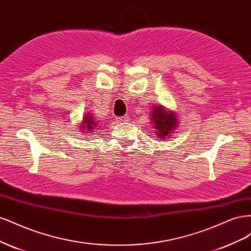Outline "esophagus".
Instances as JSON below:
<instances>
[{
	"mask_svg": "<svg viewBox=\"0 0 251 251\" xmlns=\"http://www.w3.org/2000/svg\"><path fill=\"white\" fill-rule=\"evenodd\" d=\"M116 120L118 121V123H127V121H130V117H128V116H120V117H117Z\"/></svg>",
	"mask_w": 251,
	"mask_h": 251,
	"instance_id": "esophagus-1",
	"label": "esophagus"
}]
</instances>
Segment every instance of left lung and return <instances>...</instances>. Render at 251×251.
I'll return each mask as SVG.
<instances>
[{"mask_svg":"<svg viewBox=\"0 0 251 251\" xmlns=\"http://www.w3.org/2000/svg\"><path fill=\"white\" fill-rule=\"evenodd\" d=\"M150 116L159 138H169L170 134L177 127L178 124L175 113L164 111L161 105H155Z\"/></svg>","mask_w":251,"mask_h":251,"instance_id":"obj_1","label":"left lung"}]
</instances>
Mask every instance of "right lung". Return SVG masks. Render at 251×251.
Wrapping results in <instances>:
<instances>
[{
    "mask_svg": "<svg viewBox=\"0 0 251 251\" xmlns=\"http://www.w3.org/2000/svg\"><path fill=\"white\" fill-rule=\"evenodd\" d=\"M98 120H96L92 115H86L85 117H83V121H82V130L85 131L87 130L88 132H91L93 130V128H95V130H97V127L100 126H97L98 124Z\"/></svg>",
    "mask_w": 251,
    "mask_h": 251,
    "instance_id": "obj_1",
    "label": "right lung"
}]
</instances>
